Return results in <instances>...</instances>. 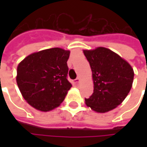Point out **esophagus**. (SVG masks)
Returning <instances> with one entry per match:
<instances>
[{
  "label": "esophagus",
  "instance_id": "34e87169",
  "mask_svg": "<svg viewBox=\"0 0 147 147\" xmlns=\"http://www.w3.org/2000/svg\"><path fill=\"white\" fill-rule=\"evenodd\" d=\"M79 82H80V79H79V78H76V79L74 80V83L75 85H78V84L79 83Z\"/></svg>",
  "mask_w": 147,
  "mask_h": 147
}]
</instances>
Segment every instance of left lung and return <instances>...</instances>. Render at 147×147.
<instances>
[{
    "label": "left lung",
    "mask_w": 147,
    "mask_h": 147,
    "mask_svg": "<svg viewBox=\"0 0 147 147\" xmlns=\"http://www.w3.org/2000/svg\"><path fill=\"white\" fill-rule=\"evenodd\" d=\"M84 55L92 71L94 90L85 98L88 107L98 113L116 108L126 98L133 86L132 66L118 54L105 47L84 50Z\"/></svg>",
    "instance_id": "left-lung-1"
}]
</instances>
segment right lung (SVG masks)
Masks as SVG:
<instances>
[{"mask_svg": "<svg viewBox=\"0 0 147 147\" xmlns=\"http://www.w3.org/2000/svg\"><path fill=\"white\" fill-rule=\"evenodd\" d=\"M69 51L55 47L28 55L17 67L16 82L23 97L36 110L58 107L72 87L67 79Z\"/></svg>", "mask_w": 147, "mask_h": 147, "instance_id": "add662e5", "label": "right lung"}]
</instances>
